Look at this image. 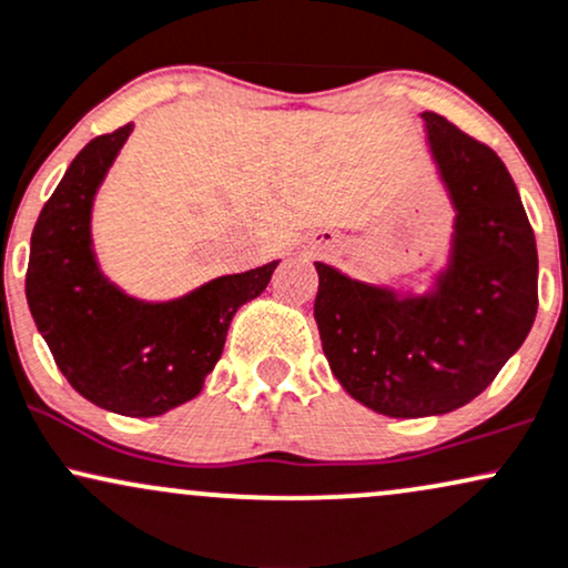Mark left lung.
<instances>
[{"label":"left lung","instance_id":"left-lung-1","mask_svg":"<svg viewBox=\"0 0 568 568\" xmlns=\"http://www.w3.org/2000/svg\"><path fill=\"white\" fill-rule=\"evenodd\" d=\"M455 206L446 268L423 295L316 263L313 305L332 375L385 417L455 412L484 393L537 316V242L508 166L438 113H419Z\"/></svg>","mask_w":568,"mask_h":568}]
</instances>
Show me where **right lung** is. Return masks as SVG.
Masks as SVG:
<instances>
[{
  "label": "right lung",
  "mask_w": 568,
  "mask_h": 568,
  "mask_svg": "<svg viewBox=\"0 0 568 568\" xmlns=\"http://www.w3.org/2000/svg\"><path fill=\"white\" fill-rule=\"evenodd\" d=\"M132 124L77 153L31 233L26 300L71 388L100 409L159 417L204 388L233 313L271 282L278 260L149 303L111 284L92 250V204Z\"/></svg>",
  "instance_id": "obj_1"
}]
</instances>
